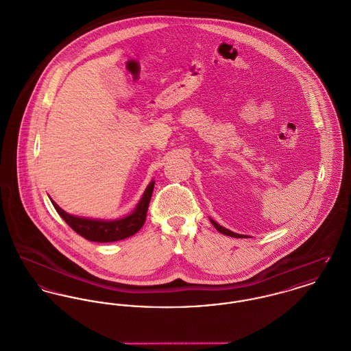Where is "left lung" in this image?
<instances>
[{"label": "left lung", "instance_id": "obj_1", "mask_svg": "<svg viewBox=\"0 0 351 351\" xmlns=\"http://www.w3.org/2000/svg\"><path fill=\"white\" fill-rule=\"evenodd\" d=\"M211 223L214 224V227H215L216 230H217L219 232H221V234H224V235H227V237H232V238H247V237H244V235H239V234H235V232H232V231H230V230H227V228L221 227L220 224H217V223H216V221H214L213 219H211Z\"/></svg>", "mask_w": 351, "mask_h": 351}]
</instances>
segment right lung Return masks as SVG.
I'll list each match as a JSON object with an SVG mask.
<instances>
[{"label": "right lung", "mask_w": 351, "mask_h": 351, "mask_svg": "<svg viewBox=\"0 0 351 351\" xmlns=\"http://www.w3.org/2000/svg\"><path fill=\"white\" fill-rule=\"evenodd\" d=\"M154 187H155V182H151L149 186L145 189L141 200L138 202L135 211L131 215L119 220L107 221V220H95V219L69 215L64 210H61L54 202L52 203L58 215L61 216L66 221V224L82 238L90 242H116V241H121L135 235L136 232L143 227L147 219V211H148Z\"/></svg>", "instance_id": "1"}]
</instances>
